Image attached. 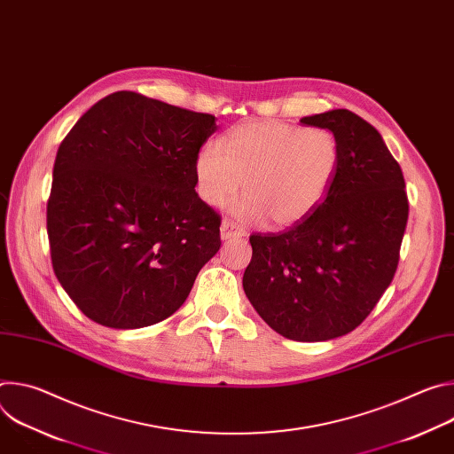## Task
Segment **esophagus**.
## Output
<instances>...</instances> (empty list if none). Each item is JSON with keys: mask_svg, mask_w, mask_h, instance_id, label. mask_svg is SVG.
Here are the masks:
<instances>
[{"mask_svg": "<svg viewBox=\"0 0 454 454\" xmlns=\"http://www.w3.org/2000/svg\"><path fill=\"white\" fill-rule=\"evenodd\" d=\"M235 237H244V230L237 223H233L230 219L223 221V224H221V239L223 240H230V239H235Z\"/></svg>", "mask_w": 454, "mask_h": 454, "instance_id": "34e87169", "label": "esophagus"}]
</instances>
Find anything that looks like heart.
<instances>
[{"label":"heart","mask_w":454,"mask_h":454,"mask_svg":"<svg viewBox=\"0 0 454 454\" xmlns=\"http://www.w3.org/2000/svg\"><path fill=\"white\" fill-rule=\"evenodd\" d=\"M338 165L340 145L329 129L253 120L221 137L219 145H203L193 170L200 196L210 207L233 201L244 179L239 214L291 226L327 198Z\"/></svg>","instance_id":"obj_1"}]
</instances>
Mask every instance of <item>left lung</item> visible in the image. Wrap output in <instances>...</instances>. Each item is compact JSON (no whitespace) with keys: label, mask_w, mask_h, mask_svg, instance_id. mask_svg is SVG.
I'll return each instance as SVG.
<instances>
[{"label":"left lung","mask_w":454,"mask_h":454,"mask_svg":"<svg viewBox=\"0 0 454 454\" xmlns=\"http://www.w3.org/2000/svg\"><path fill=\"white\" fill-rule=\"evenodd\" d=\"M300 121L336 137V177L305 219L249 237L242 287L273 331L310 343L352 333L373 310L397 271L410 207L403 170L373 125L348 109Z\"/></svg>","instance_id":"1"}]
</instances>
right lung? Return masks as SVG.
Instances as JSON below:
<instances>
[{"instance_id":"obj_1","label":"right lung","mask_w":454,"mask_h":454,"mask_svg":"<svg viewBox=\"0 0 454 454\" xmlns=\"http://www.w3.org/2000/svg\"><path fill=\"white\" fill-rule=\"evenodd\" d=\"M215 116L135 91L88 109L62 140L46 207L51 266L74 303L111 329L172 316L221 247V217L193 161Z\"/></svg>"}]
</instances>
